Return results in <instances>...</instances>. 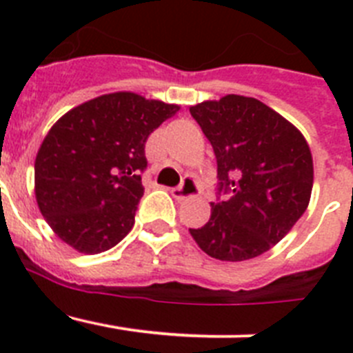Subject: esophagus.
Wrapping results in <instances>:
<instances>
[{"instance_id": "obj_1", "label": "esophagus", "mask_w": 353, "mask_h": 353, "mask_svg": "<svg viewBox=\"0 0 353 353\" xmlns=\"http://www.w3.org/2000/svg\"><path fill=\"white\" fill-rule=\"evenodd\" d=\"M196 194H198V185H196V182L192 179H185L182 185L176 187V189H171V196L174 199H179V201L187 198H194Z\"/></svg>"}]
</instances>
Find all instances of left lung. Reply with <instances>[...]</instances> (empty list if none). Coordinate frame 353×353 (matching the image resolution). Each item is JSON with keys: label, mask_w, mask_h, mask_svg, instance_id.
I'll return each instance as SVG.
<instances>
[{"label": "left lung", "mask_w": 353, "mask_h": 353, "mask_svg": "<svg viewBox=\"0 0 353 353\" xmlns=\"http://www.w3.org/2000/svg\"><path fill=\"white\" fill-rule=\"evenodd\" d=\"M212 143L219 191L205 226L189 230L201 251L221 261L256 258L304 214L313 191V155L301 130L258 99L221 97L189 108Z\"/></svg>", "instance_id": "1"}]
</instances>
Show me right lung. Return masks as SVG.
I'll return each mask as SVG.
<instances>
[{
    "mask_svg": "<svg viewBox=\"0 0 353 353\" xmlns=\"http://www.w3.org/2000/svg\"><path fill=\"white\" fill-rule=\"evenodd\" d=\"M179 104L114 92L67 111L35 159V198L58 239L83 254L114 248L134 226L145 143Z\"/></svg>",
    "mask_w": 353,
    "mask_h": 353,
    "instance_id": "add662e5",
    "label": "right lung"
}]
</instances>
